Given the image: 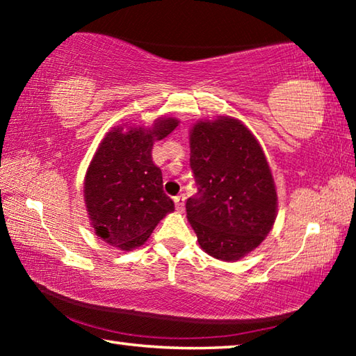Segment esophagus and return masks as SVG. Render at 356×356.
<instances>
[{"label":"esophagus","instance_id":"esophagus-1","mask_svg":"<svg viewBox=\"0 0 356 356\" xmlns=\"http://www.w3.org/2000/svg\"><path fill=\"white\" fill-rule=\"evenodd\" d=\"M174 204H176L177 212H182L184 207H185V196L184 195H179V196L174 197Z\"/></svg>","mask_w":356,"mask_h":356}]
</instances>
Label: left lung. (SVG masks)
Segmentation results:
<instances>
[{"label": "left lung", "instance_id": "obj_1", "mask_svg": "<svg viewBox=\"0 0 356 356\" xmlns=\"http://www.w3.org/2000/svg\"><path fill=\"white\" fill-rule=\"evenodd\" d=\"M197 193L186 218L209 256L234 262L261 245L275 225L278 195L267 156L238 119L197 120L190 130Z\"/></svg>", "mask_w": 356, "mask_h": 356}]
</instances>
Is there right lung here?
I'll return each instance as SVG.
<instances>
[{
	"label": "right lung",
	"instance_id": "right-lung-1",
	"mask_svg": "<svg viewBox=\"0 0 356 356\" xmlns=\"http://www.w3.org/2000/svg\"><path fill=\"white\" fill-rule=\"evenodd\" d=\"M177 125L176 118L166 116L150 127L118 125L95 150L84 176V204L95 236L114 248L141 246L174 210L161 170L152 161V147Z\"/></svg>",
	"mask_w": 356,
	"mask_h": 356
}]
</instances>
